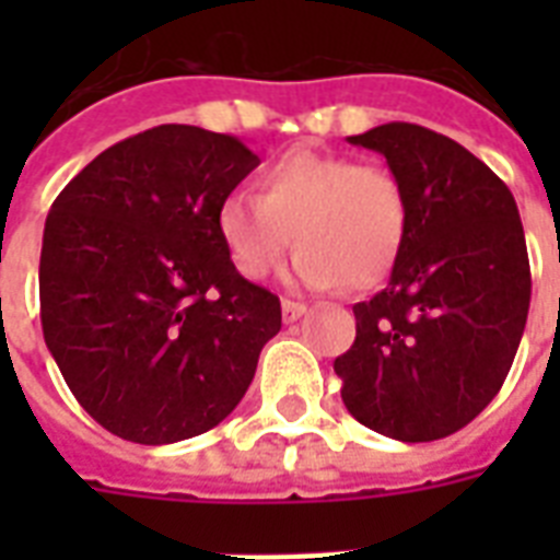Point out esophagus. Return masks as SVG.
<instances>
[{
	"label": "esophagus",
	"instance_id": "1",
	"mask_svg": "<svg viewBox=\"0 0 560 560\" xmlns=\"http://www.w3.org/2000/svg\"><path fill=\"white\" fill-rule=\"evenodd\" d=\"M307 307L302 302H293V299H281V316L284 323H296L299 316H305Z\"/></svg>",
	"mask_w": 560,
	"mask_h": 560
}]
</instances>
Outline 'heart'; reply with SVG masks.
I'll return each mask as SVG.
<instances>
[{"mask_svg": "<svg viewBox=\"0 0 560 560\" xmlns=\"http://www.w3.org/2000/svg\"><path fill=\"white\" fill-rule=\"evenodd\" d=\"M409 226L395 171L342 153L290 151L267 165L258 197L232 191L218 235L244 279H264L296 241L290 279L305 288H372L392 270Z\"/></svg>", "mask_w": 560, "mask_h": 560, "instance_id": "obj_1", "label": "heart"}]
</instances>
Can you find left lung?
<instances>
[{
    "mask_svg": "<svg viewBox=\"0 0 560 560\" xmlns=\"http://www.w3.org/2000/svg\"><path fill=\"white\" fill-rule=\"evenodd\" d=\"M349 142L386 156L409 226L386 288L354 305V346L334 360L342 404L374 433L435 442L494 400L521 346L532 272L517 202L486 162L421 125Z\"/></svg>",
    "mask_w": 560,
    "mask_h": 560,
    "instance_id": "obj_1",
    "label": "left lung"
}]
</instances>
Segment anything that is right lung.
<instances>
[{
	"label": "right lung",
	"instance_id": "right-lung-1",
	"mask_svg": "<svg viewBox=\"0 0 560 560\" xmlns=\"http://www.w3.org/2000/svg\"><path fill=\"white\" fill-rule=\"evenodd\" d=\"M255 165L235 136L160 125L98 153L51 202L43 337L113 435L171 444L218 427L279 334V296L246 281L218 235V206Z\"/></svg>",
	"mask_w": 560,
	"mask_h": 560
}]
</instances>
